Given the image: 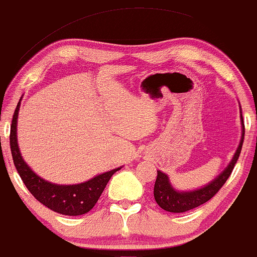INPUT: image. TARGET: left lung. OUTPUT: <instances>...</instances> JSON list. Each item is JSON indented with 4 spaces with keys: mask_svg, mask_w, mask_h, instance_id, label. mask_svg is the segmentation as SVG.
Returning <instances> with one entry per match:
<instances>
[{
    "mask_svg": "<svg viewBox=\"0 0 257 257\" xmlns=\"http://www.w3.org/2000/svg\"><path fill=\"white\" fill-rule=\"evenodd\" d=\"M244 136L245 126L244 121H242L241 142H240L239 148L236 150V153H235L234 158L231 160L230 165L227 166L225 171H224L218 178L214 179L211 183H209L208 186H205L204 188L194 190V192H177V190H174L173 188L171 187V184H169L167 174L162 173L161 171H157V178H156L155 189H153V195H155V199L156 202H157V204L162 209H165V210L171 211V213H184V211L192 210V209L199 207V205L207 203L209 199H211V198L220 190V188L225 184V182L230 177V174H231L235 165H236L237 160H239L240 152H241Z\"/></svg>",
    "mask_w": 257,
    "mask_h": 257,
    "instance_id": "1",
    "label": "left lung"
}]
</instances>
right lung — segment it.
Instances as JSON below:
<instances>
[{
	"mask_svg": "<svg viewBox=\"0 0 257 257\" xmlns=\"http://www.w3.org/2000/svg\"><path fill=\"white\" fill-rule=\"evenodd\" d=\"M20 105L21 100L17 106H16L12 117V123H11L10 145L13 163H15L16 169H17L25 186L27 187L31 194L38 202L46 205L47 208L57 211V213L73 216L88 213L97 203L100 195L104 192L105 187H106L107 182L110 181L112 174L120 168L112 169V171L106 172V173L96 176L95 178L85 182V183L74 184V186H58V184H52L39 178L22 160L20 148H18L17 145V135H16L17 128L16 127H17V116Z\"/></svg>",
	"mask_w": 257,
	"mask_h": 257,
	"instance_id": "add662e5",
	"label": "right lung"
}]
</instances>
